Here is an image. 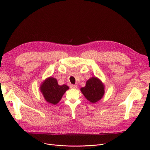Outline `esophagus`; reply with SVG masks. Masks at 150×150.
I'll return each mask as SVG.
<instances>
[{"label": "esophagus", "instance_id": "esophagus-1", "mask_svg": "<svg viewBox=\"0 0 150 150\" xmlns=\"http://www.w3.org/2000/svg\"><path fill=\"white\" fill-rule=\"evenodd\" d=\"M70 88H72V89H75L77 88V85H73V84H71L70 85Z\"/></svg>", "mask_w": 150, "mask_h": 150}]
</instances>
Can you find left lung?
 <instances>
[{
    "mask_svg": "<svg viewBox=\"0 0 150 150\" xmlns=\"http://www.w3.org/2000/svg\"><path fill=\"white\" fill-rule=\"evenodd\" d=\"M80 90L87 100L96 103L104 96L105 86L99 78L93 76L87 81L85 86L81 88Z\"/></svg>",
    "mask_w": 150,
    "mask_h": 150,
    "instance_id": "1",
    "label": "left lung"
}]
</instances>
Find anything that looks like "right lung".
<instances>
[{
	"instance_id": "add662e5",
	"label": "right lung",
	"mask_w": 150,
	"mask_h": 150,
	"mask_svg": "<svg viewBox=\"0 0 150 150\" xmlns=\"http://www.w3.org/2000/svg\"><path fill=\"white\" fill-rule=\"evenodd\" d=\"M68 85H59L56 78L50 76L42 82L40 90L45 100L51 104H56L61 100L65 93L69 90Z\"/></svg>"
}]
</instances>
